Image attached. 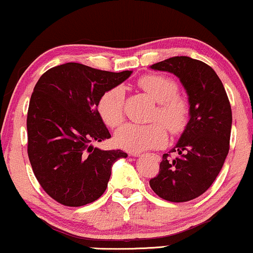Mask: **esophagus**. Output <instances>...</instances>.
I'll return each mask as SVG.
<instances>
[{
	"label": "esophagus",
	"instance_id": "1",
	"mask_svg": "<svg viewBox=\"0 0 253 253\" xmlns=\"http://www.w3.org/2000/svg\"><path fill=\"white\" fill-rule=\"evenodd\" d=\"M131 155H133V157H140V153H131ZM155 158L158 159V160H160V157H158V155H155Z\"/></svg>",
	"mask_w": 253,
	"mask_h": 253
}]
</instances>
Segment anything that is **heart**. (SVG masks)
I'll return each instance as SVG.
<instances>
[{
	"label": "heart",
	"mask_w": 253,
	"mask_h": 253,
	"mask_svg": "<svg viewBox=\"0 0 253 253\" xmlns=\"http://www.w3.org/2000/svg\"><path fill=\"white\" fill-rule=\"evenodd\" d=\"M138 85L158 102L152 120L161 121L171 133L181 132L188 122L189 103L177 94L176 82L164 75H146L138 81ZM98 113L106 126H119L124 119L123 87L116 86L103 93L98 102ZM163 125L126 124L115 133V141L120 147L131 152L158 148L167 141V130Z\"/></svg>",
	"instance_id": "b5f03b06"
}]
</instances>
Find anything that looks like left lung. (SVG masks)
<instances>
[{
  "label": "left lung",
  "mask_w": 253,
  "mask_h": 253,
  "mask_svg": "<svg viewBox=\"0 0 253 253\" xmlns=\"http://www.w3.org/2000/svg\"><path fill=\"white\" fill-rule=\"evenodd\" d=\"M175 75L189 102V122L170 152L162 155L160 171L150 185L160 198L189 202L202 196L215 181L229 152L231 108L220 78L210 65L188 56H175L151 65ZM169 152V153H170Z\"/></svg>",
  "instance_id": "left-lung-1"
}]
</instances>
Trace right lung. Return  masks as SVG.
Masks as SVG:
<instances>
[{"label": "right lung", "instance_id": "1", "mask_svg": "<svg viewBox=\"0 0 253 253\" xmlns=\"http://www.w3.org/2000/svg\"><path fill=\"white\" fill-rule=\"evenodd\" d=\"M131 74L65 63L44 72L34 86L27 112V153L38 182L62 205L78 207L101 197L113 165L127 157L93 143L110 138L98 113L100 98Z\"/></svg>", "mask_w": 253, "mask_h": 253}]
</instances>
